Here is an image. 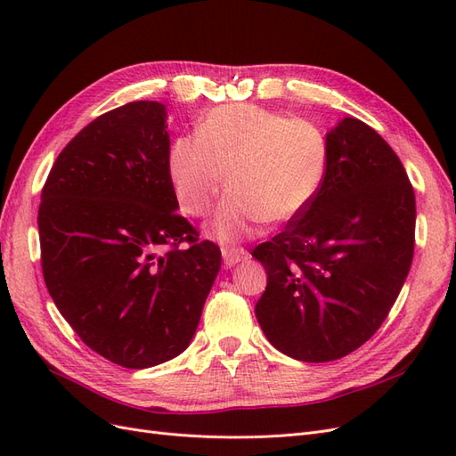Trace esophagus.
I'll list each match as a JSON object with an SVG mask.
<instances>
[{
	"label": "esophagus",
	"instance_id": "obj_1",
	"mask_svg": "<svg viewBox=\"0 0 456 456\" xmlns=\"http://www.w3.org/2000/svg\"><path fill=\"white\" fill-rule=\"evenodd\" d=\"M247 255H249V253H247L245 249H240V247H224V249H223V258H224V265L228 268L236 266V265H240V262L247 260Z\"/></svg>",
	"mask_w": 456,
	"mask_h": 456
}]
</instances>
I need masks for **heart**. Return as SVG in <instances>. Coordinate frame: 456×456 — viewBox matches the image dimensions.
Instances as JSON below:
<instances>
[{
	"label": "heart",
	"mask_w": 456,
	"mask_h": 456,
	"mask_svg": "<svg viewBox=\"0 0 456 456\" xmlns=\"http://www.w3.org/2000/svg\"><path fill=\"white\" fill-rule=\"evenodd\" d=\"M323 133L302 119L256 104L211 110L198 136H178L167 169L183 209L201 216L228 181L207 232L220 241L249 238L268 223H285L320 191L327 171Z\"/></svg>",
	"instance_id": "b5f03b06"
}]
</instances>
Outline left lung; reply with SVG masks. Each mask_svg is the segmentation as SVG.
Returning <instances> with one entry per match:
<instances>
[{"label": "left lung", "instance_id": "8db88e82", "mask_svg": "<svg viewBox=\"0 0 456 456\" xmlns=\"http://www.w3.org/2000/svg\"><path fill=\"white\" fill-rule=\"evenodd\" d=\"M325 142L320 191L253 251L268 275L255 306L262 330L310 363L340 360L377 333L415 251V191L390 144L355 118Z\"/></svg>", "mask_w": 456, "mask_h": 456}]
</instances>
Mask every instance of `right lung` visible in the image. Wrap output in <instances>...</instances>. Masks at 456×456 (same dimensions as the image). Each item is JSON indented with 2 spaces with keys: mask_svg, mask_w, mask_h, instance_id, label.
Wrapping results in <instances>:
<instances>
[{
  "mask_svg": "<svg viewBox=\"0 0 456 456\" xmlns=\"http://www.w3.org/2000/svg\"><path fill=\"white\" fill-rule=\"evenodd\" d=\"M167 110L136 101L66 144L41 190V270L51 298L108 362L146 369L183 354L220 249L176 213Z\"/></svg>",
  "mask_w": 456,
  "mask_h": 456,
  "instance_id": "obj_1",
  "label": "right lung"
}]
</instances>
